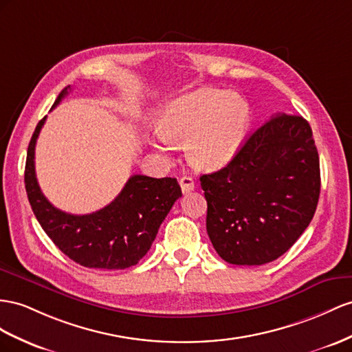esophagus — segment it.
I'll return each mask as SVG.
<instances>
[{"label":"esophagus","mask_w":352,"mask_h":352,"mask_svg":"<svg viewBox=\"0 0 352 352\" xmlns=\"http://www.w3.org/2000/svg\"><path fill=\"white\" fill-rule=\"evenodd\" d=\"M179 186H182V190H183V193L192 192L193 188H195V182H193V178H192V177H188V175H183L182 178H179Z\"/></svg>","instance_id":"esophagus-1"}]
</instances>
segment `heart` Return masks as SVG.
Wrapping results in <instances>:
<instances>
[{
  "instance_id": "heart-1",
  "label": "heart",
  "mask_w": 352,
  "mask_h": 352,
  "mask_svg": "<svg viewBox=\"0 0 352 352\" xmlns=\"http://www.w3.org/2000/svg\"><path fill=\"white\" fill-rule=\"evenodd\" d=\"M250 128V107L242 96L202 87L170 101L157 119L160 137L173 144L184 141L187 160L196 169L224 166L236 155ZM153 146L164 148V141Z\"/></svg>"
}]
</instances>
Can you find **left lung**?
<instances>
[{
	"label": "left lung",
	"mask_w": 352,
	"mask_h": 352,
	"mask_svg": "<svg viewBox=\"0 0 352 352\" xmlns=\"http://www.w3.org/2000/svg\"><path fill=\"white\" fill-rule=\"evenodd\" d=\"M206 232L224 262L258 266L292 248L320 197V159L302 116L275 114L229 164L201 175Z\"/></svg>",
	"instance_id": "left-lung-1"
}]
</instances>
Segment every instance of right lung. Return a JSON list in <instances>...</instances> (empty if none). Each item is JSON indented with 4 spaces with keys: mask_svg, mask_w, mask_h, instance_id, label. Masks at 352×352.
Instances as JSON below:
<instances>
[{
    "mask_svg": "<svg viewBox=\"0 0 352 352\" xmlns=\"http://www.w3.org/2000/svg\"><path fill=\"white\" fill-rule=\"evenodd\" d=\"M59 94L52 110L68 94ZM46 117L38 122L28 146L25 188L43 230L62 253L92 269H126L147 254L162 221L178 197L177 178L132 175L116 199L92 214L76 215L55 208L43 195L35 177V144Z\"/></svg>",
    "mask_w": 352,
    "mask_h": 352,
    "instance_id": "obj_1",
    "label": "right lung"
}]
</instances>
